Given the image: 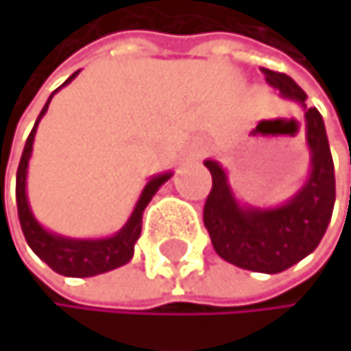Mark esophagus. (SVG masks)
I'll return each instance as SVG.
<instances>
[{
  "mask_svg": "<svg viewBox=\"0 0 351 351\" xmlns=\"http://www.w3.org/2000/svg\"><path fill=\"white\" fill-rule=\"evenodd\" d=\"M206 149H208V145L206 143H202V141H195L191 147H189V152H187V156L191 158V160H195V158H202L206 154Z\"/></svg>",
  "mask_w": 351,
  "mask_h": 351,
  "instance_id": "obj_1",
  "label": "esophagus"
}]
</instances>
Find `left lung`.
<instances>
[{
  "label": "left lung",
  "instance_id": "1",
  "mask_svg": "<svg viewBox=\"0 0 351 351\" xmlns=\"http://www.w3.org/2000/svg\"><path fill=\"white\" fill-rule=\"evenodd\" d=\"M263 73L282 99L297 101L305 111L309 174L285 204L261 208L240 204L223 166L206 160L213 189L204 204V225L217 254L227 263L259 274H280L320 244L335 206V166L324 119L318 109H307V94L287 73L269 69H263Z\"/></svg>",
  "mask_w": 351,
  "mask_h": 351
}]
</instances>
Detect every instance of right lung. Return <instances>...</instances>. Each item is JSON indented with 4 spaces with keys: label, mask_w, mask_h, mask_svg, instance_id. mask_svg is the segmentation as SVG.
<instances>
[{
    "label": "right lung",
    "mask_w": 351,
    "mask_h": 351,
    "mask_svg": "<svg viewBox=\"0 0 351 351\" xmlns=\"http://www.w3.org/2000/svg\"><path fill=\"white\" fill-rule=\"evenodd\" d=\"M77 73L80 71H75L62 86L69 84ZM52 97H54V94H52ZM52 97L44 105L42 113H39L37 122H35V126H33V130H31V134H29V138L25 143V149H23V156H21V164H19V170H16L19 221H21L25 240L31 246V250L44 263H48L56 274L69 276V278L99 276V274L111 271L115 267H122V265H126L132 259L134 244H136V240L141 236V227H143V210L152 202V197L158 193V189L172 177V172L156 174V177H152L149 181H147V185L143 187V193H141V197L136 202L132 215L128 217L126 225L119 229V232H115L113 236H107V238H86L84 240V238H66V236L48 232V229L35 219V215H33V210L29 206V197H27V170H29V160H31V152H33V141H35L37 124L42 122V117L46 115Z\"/></svg>",
    "instance_id": "right-lung-1"
}]
</instances>
